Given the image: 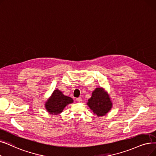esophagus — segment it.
<instances>
[{"label":"esophagus","instance_id":"esophagus-1","mask_svg":"<svg viewBox=\"0 0 156 156\" xmlns=\"http://www.w3.org/2000/svg\"><path fill=\"white\" fill-rule=\"evenodd\" d=\"M76 101H77V102H78V103L82 102V98H77V99H76Z\"/></svg>","mask_w":156,"mask_h":156}]
</instances>
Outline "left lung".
I'll return each instance as SVG.
<instances>
[{
	"instance_id": "obj_1",
	"label": "left lung",
	"mask_w": 156,
	"mask_h": 156,
	"mask_svg": "<svg viewBox=\"0 0 156 156\" xmlns=\"http://www.w3.org/2000/svg\"><path fill=\"white\" fill-rule=\"evenodd\" d=\"M87 105L98 117H103L111 110L113 103L109 94L103 87L95 89Z\"/></svg>"
}]
</instances>
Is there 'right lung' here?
Returning a JSON list of instances; mask_svg holds the SVG:
<instances>
[{
    "label": "right lung",
    "instance_id": "add662e5",
    "mask_svg": "<svg viewBox=\"0 0 156 156\" xmlns=\"http://www.w3.org/2000/svg\"><path fill=\"white\" fill-rule=\"evenodd\" d=\"M73 103L71 98L65 96L62 92L56 89L44 103V107L50 114L58 115L63 112L66 106Z\"/></svg>",
    "mask_w": 156,
    "mask_h": 156
}]
</instances>
